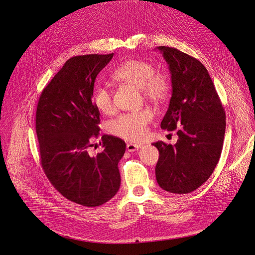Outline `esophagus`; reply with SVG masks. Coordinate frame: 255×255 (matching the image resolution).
<instances>
[{
    "mask_svg": "<svg viewBox=\"0 0 255 255\" xmlns=\"http://www.w3.org/2000/svg\"><path fill=\"white\" fill-rule=\"evenodd\" d=\"M142 148V145L139 144H132V143H128L127 145V149L128 152H134V151H137L138 149Z\"/></svg>",
    "mask_w": 255,
    "mask_h": 255,
    "instance_id": "34e87169",
    "label": "esophagus"
}]
</instances>
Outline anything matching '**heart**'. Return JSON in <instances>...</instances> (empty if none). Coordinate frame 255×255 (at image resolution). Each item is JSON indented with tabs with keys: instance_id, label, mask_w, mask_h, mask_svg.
<instances>
[{
	"instance_id": "obj_1",
	"label": "heart",
	"mask_w": 255,
	"mask_h": 255,
	"mask_svg": "<svg viewBox=\"0 0 255 255\" xmlns=\"http://www.w3.org/2000/svg\"><path fill=\"white\" fill-rule=\"evenodd\" d=\"M115 81L130 84L140 88V91L153 101L164 100L170 91L167 77L157 73L154 65L142 60H128L112 71L110 75ZM93 103L104 115L113 111L111 92L104 86H98L93 92ZM153 119L149 109H140L123 113L117 119L108 122L107 129L110 133L128 140H139L147 133V126Z\"/></svg>"
}]
</instances>
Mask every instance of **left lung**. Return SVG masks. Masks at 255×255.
Instances as JSON below:
<instances>
[{
  "label": "left lung",
  "instance_id": "obj_1",
  "mask_svg": "<svg viewBox=\"0 0 255 255\" xmlns=\"http://www.w3.org/2000/svg\"><path fill=\"white\" fill-rule=\"evenodd\" d=\"M171 74L172 95L161 128L177 130L175 145L153 143L159 151L155 172L161 188L189 193L205 183L221 156L226 115L205 66L169 46H158Z\"/></svg>",
  "mask_w": 255,
  "mask_h": 255
}]
</instances>
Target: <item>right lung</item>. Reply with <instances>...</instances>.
<instances>
[{
	"label": "right lung",
	"mask_w": 255,
	"mask_h": 255,
	"mask_svg": "<svg viewBox=\"0 0 255 255\" xmlns=\"http://www.w3.org/2000/svg\"><path fill=\"white\" fill-rule=\"evenodd\" d=\"M113 53L77 55L66 62L43 89L36 109L40 161L53 187L84 207H98L121 186L119 162L126 152L120 137L103 134V151L89 154L99 137V110L92 96L100 71Z\"/></svg>",
	"instance_id": "obj_1"
}]
</instances>
